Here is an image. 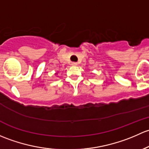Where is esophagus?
Masks as SVG:
<instances>
[{"label":"esophagus","mask_w":149,"mask_h":149,"mask_svg":"<svg viewBox=\"0 0 149 149\" xmlns=\"http://www.w3.org/2000/svg\"><path fill=\"white\" fill-rule=\"evenodd\" d=\"M77 62H72V66H77Z\"/></svg>","instance_id":"34e87169"}]
</instances>
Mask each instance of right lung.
Segmentation results:
<instances>
[{
    "mask_svg": "<svg viewBox=\"0 0 149 149\" xmlns=\"http://www.w3.org/2000/svg\"><path fill=\"white\" fill-rule=\"evenodd\" d=\"M58 74V72H56V73H55V74Z\"/></svg>",
    "mask_w": 149,
    "mask_h": 149,
    "instance_id": "right-lung-1",
    "label": "right lung"
}]
</instances>
